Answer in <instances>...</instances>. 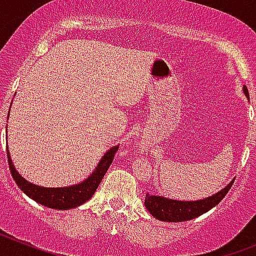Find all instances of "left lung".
Wrapping results in <instances>:
<instances>
[{
  "label": "left lung",
  "mask_w": 256,
  "mask_h": 256,
  "mask_svg": "<svg viewBox=\"0 0 256 256\" xmlns=\"http://www.w3.org/2000/svg\"><path fill=\"white\" fill-rule=\"evenodd\" d=\"M244 92H245L246 97H248V88L245 86H244ZM232 183H234V180L216 195L196 201L172 200V198H162V196H152L146 194L144 206L150 212L154 218L159 219V220L186 222L190 220V219L198 218V216L209 212L212 208L218 205L222 198L227 195V192L232 187Z\"/></svg>",
  "instance_id": "1"
}]
</instances>
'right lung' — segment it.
Returning <instances> with one entry per match:
<instances>
[{
  "instance_id": "right-lung-1",
  "label": "right lung",
  "mask_w": 256,
  "mask_h": 256,
  "mask_svg": "<svg viewBox=\"0 0 256 256\" xmlns=\"http://www.w3.org/2000/svg\"><path fill=\"white\" fill-rule=\"evenodd\" d=\"M119 146H114L105 155L102 156L101 162H98L97 168L94 169V173L84 180L83 182L74 184V186L69 187H58V188H48V187H40L36 186L33 183L28 182L26 178H22L19 173L16 172L15 166H14L12 162H11L10 152L8 148V166H10L11 176H12L14 180L18 186L20 187L26 196L37 201L38 204L44 205L51 209L58 210H69L73 208L82 205L83 202L88 201L94 196L96 192L97 187L102 180L104 176L108 172V166L112 165V160H114L115 152L118 151Z\"/></svg>"
}]
</instances>
